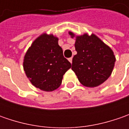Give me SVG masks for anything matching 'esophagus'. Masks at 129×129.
I'll return each instance as SVG.
<instances>
[{
  "instance_id": "obj_1",
  "label": "esophagus",
  "mask_w": 129,
  "mask_h": 129,
  "mask_svg": "<svg viewBox=\"0 0 129 129\" xmlns=\"http://www.w3.org/2000/svg\"><path fill=\"white\" fill-rule=\"evenodd\" d=\"M68 60H69V61H70V63L72 64V57H70V58H69V59H68Z\"/></svg>"
}]
</instances>
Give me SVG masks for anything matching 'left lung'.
<instances>
[{
  "label": "left lung",
  "mask_w": 129,
  "mask_h": 129,
  "mask_svg": "<svg viewBox=\"0 0 129 129\" xmlns=\"http://www.w3.org/2000/svg\"><path fill=\"white\" fill-rule=\"evenodd\" d=\"M73 38L75 34L69 32ZM75 54L72 70L84 86L93 87L104 82L111 75L116 57L112 49L95 34L76 37Z\"/></svg>",
  "instance_id": "obj_1"
}]
</instances>
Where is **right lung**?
<instances>
[{"label":"right lung","mask_w":129,"mask_h":129,"mask_svg":"<svg viewBox=\"0 0 129 129\" xmlns=\"http://www.w3.org/2000/svg\"><path fill=\"white\" fill-rule=\"evenodd\" d=\"M63 56L58 38L43 34L32 43L25 54L23 69L33 85L44 91H53L62 84L63 75L71 67Z\"/></svg>","instance_id":"right-lung-1"}]
</instances>
